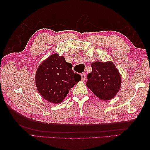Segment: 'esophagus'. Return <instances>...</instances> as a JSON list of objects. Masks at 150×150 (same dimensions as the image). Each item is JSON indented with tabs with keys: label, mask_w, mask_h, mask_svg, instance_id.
<instances>
[{
	"label": "esophagus",
	"mask_w": 150,
	"mask_h": 150,
	"mask_svg": "<svg viewBox=\"0 0 150 150\" xmlns=\"http://www.w3.org/2000/svg\"><path fill=\"white\" fill-rule=\"evenodd\" d=\"M81 75L82 80V81H85L86 80V73H81Z\"/></svg>",
	"instance_id": "esophagus-1"
}]
</instances>
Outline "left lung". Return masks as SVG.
Masks as SVG:
<instances>
[{"instance_id": "1", "label": "left lung", "mask_w": 150, "mask_h": 150, "mask_svg": "<svg viewBox=\"0 0 150 150\" xmlns=\"http://www.w3.org/2000/svg\"><path fill=\"white\" fill-rule=\"evenodd\" d=\"M91 66L92 71L88 75L86 86L100 99H112L120 88L121 78L119 70L111 61L95 62Z\"/></svg>"}]
</instances>
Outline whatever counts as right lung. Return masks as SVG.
Instances as JSON below:
<instances>
[{
    "label": "right lung",
    "mask_w": 150,
    "mask_h": 150,
    "mask_svg": "<svg viewBox=\"0 0 150 150\" xmlns=\"http://www.w3.org/2000/svg\"><path fill=\"white\" fill-rule=\"evenodd\" d=\"M72 64L64 57L54 53L40 64L35 75L38 91L50 103H62L70 88L81 81L79 74L73 73Z\"/></svg>",
    "instance_id": "obj_1"
}]
</instances>
